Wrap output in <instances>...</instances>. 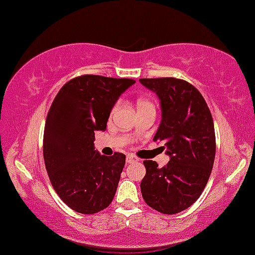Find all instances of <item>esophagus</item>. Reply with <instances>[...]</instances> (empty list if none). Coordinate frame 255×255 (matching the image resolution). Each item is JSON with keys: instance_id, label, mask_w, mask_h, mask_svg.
I'll use <instances>...</instances> for the list:
<instances>
[{"instance_id": "esophagus-1", "label": "esophagus", "mask_w": 255, "mask_h": 255, "mask_svg": "<svg viewBox=\"0 0 255 255\" xmlns=\"http://www.w3.org/2000/svg\"><path fill=\"white\" fill-rule=\"evenodd\" d=\"M136 161H138V158H136L135 156L127 155V162H128V163H133V162H136Z\"/></svg>"}]
</instances>
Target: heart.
Returning a JSON list of instances; mask_svg holds the SVG:
<instances>
[{
	"mask_svg": "<svg viewBox=\"0 0 255 255\" xmlns=\"http://www.w3.org/2000/svg\"><path fill=\"white\" fill-rule=\"evenodd\" d=\"M147 105H152V104H151L150 102H147V100H145V99H139L138 100V108H141V106H147ZM116 108H117V105H115L113 108V111L116 110Z\"/></svg>",
	"mask_w": 255,
	"mask_h": 255,
	"instance_id": "heart-1",
	"label": "heart"
}]
</instances>
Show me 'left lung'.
<instances>
[{
  "instance_id": "8db88e82",
  "label": "left lung",
  "mask_w": 255,
  "mask_h": 255,
  "mask_svg": "<svg viewBox=\"0 0 255 255\" xmlns=\"http://www.w3.org/2000/svg\"><path fill=\"white\" fill-rule=\"evenodd\" d=\"M140 82L161 100L162 121L153 140L163 141L170 156L162 168L144 161L141 195L159 213L177 214L194 205L208 183L215 157L213 119L205 98L187 81L161 77Z\"/></svg>"
}]
</instances>
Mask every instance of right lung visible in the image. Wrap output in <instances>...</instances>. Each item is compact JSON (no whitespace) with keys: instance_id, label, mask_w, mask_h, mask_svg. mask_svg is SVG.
Returning <instances> with one entry per match:
<instances>
[{"instance_id":"right-lung-1","label":"right lung","mask_w":255,"mask_h":255,"mask_svg":"<svg viewBox=\"0 0 255 255\" xmlns=\"http://www.w3.org/2000/svg\"><path fill=\"white\" fill-rule=\"evenodd\" d=\"M132 78L81 75L68 81L53 100L43 134V158L53 189L65 205L94 214L110 205L126 156L99 155L94 133L105 130L117 98Z\"/></svg>"}]
</instances>
